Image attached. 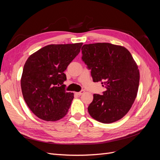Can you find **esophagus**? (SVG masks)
<instances>
[{"label":"esophagus","instance_id":"obj_1","mask_svg":"<svg viewBox=\"0 0 160 160\" xmlns=\"http://www.w3.org/2000/svg\"><path fill=\"white\" fill-rule=\"evenodd\" d=\"M84 93H85V91H84V90H81V91H79V92H77L76 94H77V95L80 96V95H81L82 94H83Z\"/></svg>","mask_w":160,"mask_h":160}]
</instances>
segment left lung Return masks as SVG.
I'll return each instance as SVG.
<instances>
[{"instance_id": "1", "label": "left lung", "mask_w": 160, "mask_h": 160, "mask_svg": "<svg viewBox=\"0 0 160 160\" xmlns=\"http://www.w3.org/2000/svg\"><path fill=\"white\" fill-rule=\"evenodd\" d=\"M82 60L91 69L93 82H101L106 91L94 94L89 115L103 123H111L128 113L136 98L139 71L129 51L108 42L84 45Z\"/></svg>"}]
</instances>
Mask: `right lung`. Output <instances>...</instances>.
<instances>
[{
	"label": "right lung",
	"mask_w": 160,
	"mask_h": 160,
	"mask_svg": "<svg viewBox=\"0 0 160 160\" xmlns=\"http://www.w3.org/2000/svg\"><path fill=\"white\" fill-rule=\"evenodd\" d=\"M82 45H47L28 58L21 79L22 93L38 118L55 122L68 112L74 94L65 90L64 71L79 54Z\"/></svg>",
	"instance_id": "obj_1"
}]
</instances>
